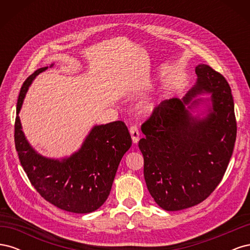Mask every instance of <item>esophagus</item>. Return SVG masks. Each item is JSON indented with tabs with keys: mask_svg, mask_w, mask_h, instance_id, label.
Masks as SVG:
<instances>
[{
	"mask_svg": "<svg viewBox=\"0 0 250 250\" xmlns=\"http://www.w3.org/2000/svg\"><path fill=\"white\" fill-rule=\"evenodd\" d=\"M130 134H131V138L133 143H138L140 140V131H139V128L137 125H131L130 126Z\"/></svg>",
	"mask_w": 250,
	"mask_h": 250,
	"instance_id": "1",
	"label": "esophagus"
}]
</instances>
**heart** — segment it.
<instances>
[{
    "mask_svg": "<svg viewBox=\"0 0 250 250\" xmlns=\"http://www.w3.org/2000/svg\"><path fill=\"white\" fill-rule=\"evenodd\" d=\"M151 107H152V106H151V104H147L145 108H146L147 110H149V109H151Z\"/></svg>",
    "mask_w": 250,
    "mask_h": 250,
    "instance_id": "b5f03b06",
    "label": "heart"
}]
</instances>
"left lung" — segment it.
Returning <instances> with one entry per match:
<instances>
[{"instance_id":"obj_1","label":"left lung","mask_w":250,"mask_h":250,"mask_svg":"<svg viewBox=\"0 0 250 250\" xmlns=\"http://www.w3.org/2000/svg\"><path fill=\"white\" fill-rule=\"evenodd\" d=\"M196 85L183 99L172 98L154 107L142 124L139 142L144 177L162 208L196 206L215 191L228 169L237 137V121L229 82L208 64H199ZM211 92L212 110L203 120L185 108L196 94ZM194 100L192 104L199 103ZM190 107V106H188Z\"/></svg>"}]
</instances>
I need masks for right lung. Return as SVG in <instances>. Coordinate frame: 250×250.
<instances>
[{
  "label": "right lung",
  "mask_w": 250,
  "mask_h": 250,
  "mask_svg": "<svg viewBox=\"0 0 250 250\" xmlns=\"http://www.w3.org/2000/svg\"><path fill=\"white\" fill-rule=\"evenodd\" d=\"M47 67L36 70L21 88L14 124V143L22 169L43 199L66 211L86 214L107 199L119 164L131 147V137L122 121L95 126L78 152L62 161L46 158L29 145L19 112L29 85Z\"/></svg>",
  "instance_id": "1"
}]
</instances>
